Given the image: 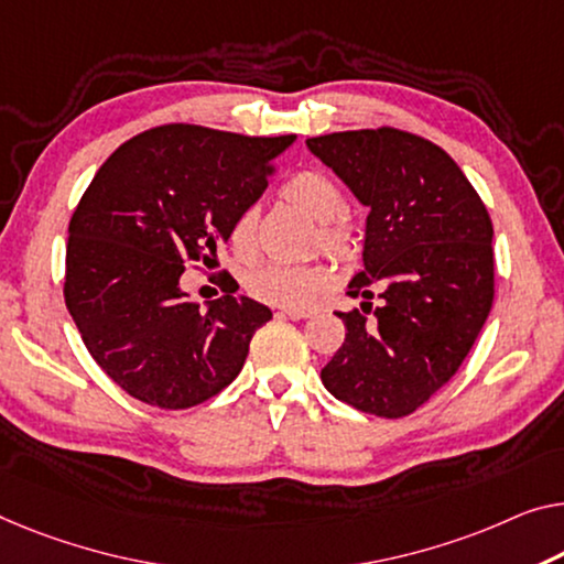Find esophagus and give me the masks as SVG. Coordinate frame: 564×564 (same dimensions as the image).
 <instances>
[{"label":"esophagus","mask_w":564,"mask_h":564,"mask_svg":"<svg viewBox=\"0 0 564 564\" xmlns=\"http://www.w3.org/2000/svg\"><path fill=\"white\" fill-rule=\"evenodd\" d=\"M311 314H314V308H279V316L293 318V322H299V318H308Z\"/></svg>","instance_id":"1"}]
</instances>
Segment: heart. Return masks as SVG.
I'll use <instances>...</instances> for the list:
<instances>
[{"label":"heart","mask_w":564,"mask_h":564,"mask_svg":"<svg viewBox=\"0 0 564 564\" xmlns=\"http://www.w3.org/2000/svg\"><path fill=\"white\" fill-rule=\"evenodd\" d=\"M283 197L296 202L318 220V246L326 253L349 260L359 250V232L351 217L344 213L347 197L341 184L322 170L293 174L283 184ZM228 240L232 253L250 260L258 250V209L242 207L232 217ZM332 285V271L322 263H265L248 275L250 296L281 308H306Z\"/></svg>","instance_id":"b5f03b06"}]
</instances>
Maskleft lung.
Here are the masks:
<instances>
[{
  "mask_svg": "<svg viewBox=\"0 0 564 564\" xmlns=\"http://www.w3.org/2000/svg\"><path fill=\"white\" fill-rule=\"evenodd\" d=\"M306 147L369 207L365 271L347 289L367 301L336 311L347 336L322 382L362 413L410 415L458 372L489 316L491 217L460 166L417 133L380 126Z\"/></svg>",
  "mask_w": 564,
  "mask_h": 564,
  "instance_id": "obj_1",
  "label": "left lung"
}]
</instances>
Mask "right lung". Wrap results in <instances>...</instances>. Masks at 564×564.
Returning <instances> with one entry per match:
<instances>
[{"instance_id": "1", "label": "right lung", "mask_w": 564, "mask_h": 564, "mask_svg": "<svg viewBox=\"0 0 564 564\" xmlns=\"http://www.w3.org/2000/svg\"><path fill=\"white\" fill-rule=\"evenodd\" d=\"M296 141L166 123L121 144L70 217L63 296L96 365L162 410L220 394L246 365L271 308L223 296L202 311L184 299V265L215 263L232 217L268 187V166Z\"/></svg>"}]
</instances>
